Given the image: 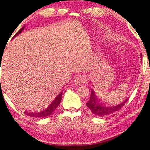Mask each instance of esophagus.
<instances>
[{
	"instance_id": "1",
	"label": "esophagus",
	"mask_w": 150,
	"mask_h": 150,
	"mask_svg": "<svg viewBox=\"0 0 150 150\" xmlns=\"http://www.w3.org/2000/svg\"><path fill=\"white\" fill-rule=\"evenodd\" d=\"M86 82V78L84 75H79V76L75 77V83L76 85H80L85 83Z\"/></svg>"
}]
</instances>
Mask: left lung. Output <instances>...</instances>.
<instances>
[{"mask_svg": "<svg viewBox=\"0 0 150 150\" xmlns=\"http://www.w3.org/2000/svg\"><path fill=\"white\" fill-rule=\"evenodd\" d=\"M142 55V54H141ZM128 101V99L125 100V101L116 105H104L101 102L98 100V98L96 96L95 92L93 90H91V98L87 102L88 108L91 111V112L93 113L96 116H107L111 113L116 112V111L120 110L127 102Z\"/></svg>", "mask_w": 150, "mask_h": 150, "instance_id": "obj_1", "label": "left lung"}]
</instances>
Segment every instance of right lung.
<instances>
[{"instance_id":"add662e5","label":"right lung","mask_w":150,"mask_h":150,"mask_svg":"<svg viewBox=\"0 0 150 150\" xmlns=\"http://www.w3.org/2000/svg\"><path fill=\"white\" fill-rule=\"evenodd\" d=\"M24 29V26L21 28L15 35L13 36V37H15L16 36H17L18 34H19L20 33L23 31ZM62 91L59 94L56 98H54V100H53V102L49 105L48 107H47L45 109L42 110V111H37V112H30V111H24V113L27 116H30V117H34V118H44L47 117V116H50L52 113L54 112V111L57 108V107L59 105L60 103L61 100H62Z\"/></svg>"}]
</instances>
